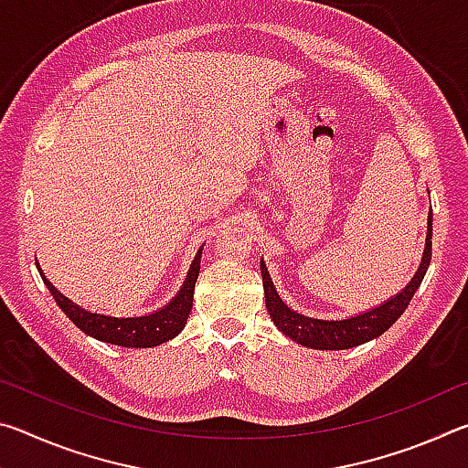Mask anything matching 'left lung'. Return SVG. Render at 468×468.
Wrapping results in <instances>:
<instances>
[{"label": "left lung", "mask_w": 468, "mask_h": 468, "mask_svg": "<svg viewBox=\"0 0 468 468\" xmlns=\"http://www.w3.org/2000/svg\"><path fill=\"white\" fill-rule=\"evenodd\" d=\"M427 241H425V251L421 266H419L417 274L413 276L405 291L399 292V295L386 301L376 310L366 312L361 315H355V318L348 320H314L307 318V315H301L292 312L289 305L282 303V299L276 292L274 284L271 281V274L266 271V264L260 262L262 268V282H264V297H266V307L271 318L274 320L276 326L281 332H284L289 338L297 340L299 345L310 346V348H320V351H343V348L359 346L367 340L376 338L392 326V324L405 314L407 305L413 299L415 291L421 284L423 276L430 268L431 262V225H433V215H430V223H427Z\"/></svg>", "instance_id": "obj_1"}]
</instances>
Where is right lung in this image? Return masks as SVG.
Wrapping results in <instances>:
<instances>
[{"label":"right lung","instance_id":"1","mask_svg":"<svg viewBox=\"0 0 468 468\" xmlns=\"http://www.w3.org/2000/svg\"><path fill=\"white\" fill-rule=\"evenodd\" d=\"M200 253L202 250L197 251V256L194 258L192 271L187 272V279L184 282V287L179 289L177 297L173 299L169 305H165L163 310L142 315V318H111V315L86 312L80 305H76L74 301L63 297L61 292L45 279L41 268L38 266L37 268L43 276L47 289L51 291L55 303L61 307V312L66 314L68 318L84 332V335L111 345L146 348V346H156V345L167 343V340L176 338L179 332L184 330L187 315L192 312L194 287H196L197 274H200Z\"/></svg>","mask_w":468,"mask_h":468}]
</instances>
